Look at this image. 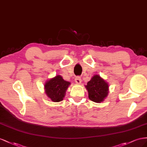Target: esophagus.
I'll list each match as a JSON object with an SVG mask.
<instances>
[{
	"instance_id": "obj_1",
	"label": "esophagus",
	"mask_w": 147,
	"mask_h": 147,
	"mask_svg": "<svg viewBox=\"0 0 147 147\" xmlns=\"http://www.w3.org/2000/svg\"><path fill=\"white\" fill-rule=\"evenodd\" d=\"M75 82H76V83L77 84H80L81 83V78L79 76H76V78H75Z\"/></svg>"
}]
</instances>
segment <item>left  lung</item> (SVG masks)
<instances>
[{
  "label": "left lung",
  "mask_w": 147,
  "mask_h": 147,
  "mask_svg": "<svg viewBox=\"0 0 147 147\" xmlns=\"http://www.w3.org/2000/svg\"><path fill=\"white\" fill-rule=\"evenodd\" d=\"M89 98L96 103L102 102L108 94V84L99 75H95L86 86Z\"/></svg>",
  "instance_id": "obj_1"
}]
</instances>
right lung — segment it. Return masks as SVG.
Masks as SVG:
<instances>
[{
    "label": "right lung",
    "mask_w": 147,
    "mask_h": 147,
    "mask_svg": "<svg viewBox=\"0 0 147 147\" xmlns=\"http://www.w3.org/2000/svg\"><path fill=\"white\" fill-rule=\"evenodd\" d=\"M69 85V82L65 81L61 76L57 75L45 83V92L52 102H59L63 99Z\"/></svg>",
    "instance_id": "obj_1"
}]
</instances>
